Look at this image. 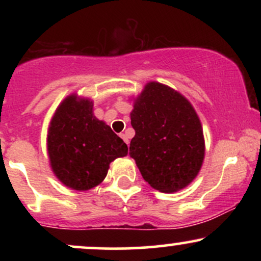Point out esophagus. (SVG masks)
Returning a JSON list of instances; mask_svg holds the SVG:
<instances>
[{
	"label": "esophagus",
	"instance_id": "1",
	"mask_svg": "<svg viewBox=\"0 0 261 261\" xmlns=\"http://www.w3.org/2000/svg\"><path fill=\"white\" fill-rule=\"evenodd\" d=\"M120 137L122 140H124V142L125 143H128V139H127V136L125 134H120Z\"/></svg>",
	"mask_w": 261,
	"mask_h": 261
}]
</instances>
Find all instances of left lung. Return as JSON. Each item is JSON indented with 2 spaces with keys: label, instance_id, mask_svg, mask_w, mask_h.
<instances>
[{
  "label": "left lung",
  "instance_id": "1",
  "mask_svg": "<svg viewBox=\"0 0 261 261\" xmlns=\"http://www.w3.org/2000/svg\"><path fill=\"white\" fill-rule=\"evenodd\" d=\"M130 116L135 130L130 157L142 178L162 193L188 187L205 157L201 122L190 101L168 86L148 82Z\"/></svg>",
  "mask_w": 261,
  "mask_h": 261
}]
</instances>
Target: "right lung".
<instances>
[{"mask_svg": "<svg viewBox=\"0 0 261 261\" xmlns=\"http://www.w3.org/2000/svg\"><path fill=\"white\" fill-rule=\"evenodd\" d=\"M47 153L54 174L73 190L97 187L109 164L127 154V145L93 114V101L68 95L54 114L47 130Z\"/></svg>", "mask_w": 261, "mask_h": 261, "instance_id": "add662e5", "label": "right lung"}]
</instances>
